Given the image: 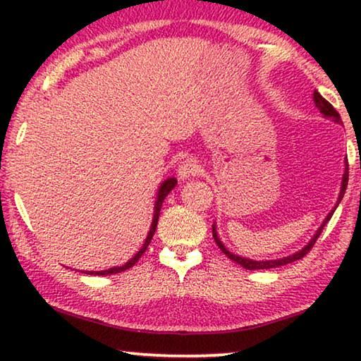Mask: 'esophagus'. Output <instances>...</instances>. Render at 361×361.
<instances>
[{
	"instance_id": "34e87169",
	"label": "esophagus",
	"mask_w": 361,
	"mask_h": 361,
	"mask_svg": "<svg viewBox=\"0 0 361 361\" xmlns=\"http://www.w3.org/2000/svg\"><path fill=\"white\" fill-rule=\"evenodd\" d=\"M200 173V166L194 159H185V161L180 162L178 169H176V176L180 180H189L191 176H195Z\"/></svg>"
}]
</instances>
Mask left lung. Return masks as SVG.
<instances>
[{"label":"left lung","mask_w":361,"mask_h":361,"mask_svg":"<svg viewBox=\"0 0 361 361\" xmlns=\"http://www.w3.org/2000/svg\"><path fill=\"white\" fill-rule=\"evenodd\" d=\"M312 99H314L315 106L319 108V111L323 114V118L333 121V122H336V124H342L339 113L336 111L331 103L323 99V97H322L319 92H317V90H314ZM347 183H349V164H347V161H344V173H342V181H341V189H339V195H338V202L334 204L333 210L328 213L325 219H323V223L319 226V229L315 231V234L312 235V239H310L307 243H305V245H304L301 250H298V252H295L293 255L283 256V258H277V259H259V261H256V259L243 258V256L231 253L229 250L224 247V243H223L221 240H219V235H218V232H216V223H213V226H212V229H213V239H215V242H216V245L219 247V250H221V252H223L226 256H228V258H229L231 261L237 262V264H240L243 269H248V271H256V269H274V267H279V266L290 264V262H293V261H298V259L304 258L305 253H307L309 250L314 247V243L317 242V239H319V235L322 234V231H323V228H325V224L329 221V219H331L334 210L338 209V205L341 204L342 197H344Z\"/></svg>","instance_id":"8db88e82"}]
</instances>
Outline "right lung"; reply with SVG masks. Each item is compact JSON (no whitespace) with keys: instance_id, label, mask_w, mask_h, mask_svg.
<instances>
[{"instance_id":"add662e5","label":"right lung","mask_w":361,"mask_h":361,"mask_svg":"<svg viewBox=\"0 0 361 361\" xmlns=\"http://www.w3.org/2000/svg\"><path fill=\"white\" fill-rule=\"evenodd\" d=\"M175 186H176V178H173V176H172V178L164 180L161 183V186H159L157 195H156V202H154V216H152L149 232H148V235H146L143 247L140 248L135 255H133V258H130L129 261L126 262V264H122V266L109 267V269H105V271H84V274H89V276H111V274H118V272H122V271H127V269H130L133 264H137V261L142 258V255L146 252V248H148V245H149L152 235H154L156 228H157V219H159V215H161V209H162L164 199L167 197L169 192L172 191Z\"/></svg>"}]
</instances>
